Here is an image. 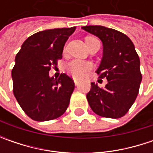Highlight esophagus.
<instances>
[{"label":"esophagus","instance_id":"obj_1","mask_svg":"<svg viewBox=\"0 0 153 153\" xmlns=\"http://www.w3.org/2000/svg\"><path fill=\"white\" fill-rule=\"evenodd\" d=\"M74 82H75V85H76V86H79L80 82H79V81H78V80L74 79Z\"/></svg>","mask_w":153,"mask_h":153}]
</instances>
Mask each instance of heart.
<instances>
[{
  "label": "heart",
  "instance_id": "obj_1",
  "mask_svg": "<svg viewBox=\"0 0 153 153\" xmlns=\"http://www.w3.org/2000/svg\"><path fill=\"white\" fill-rule=\"evenodd\" d=\"M92 37H87L86 42H88L89 40H92ZM66 71L68 73L71 74L72 76L76 78H81L84 76L86 74L88 73L91 70V65L88 62L82 61L78 59H74L71 60L66 65Z\"/></svg>",
  "mask_w": 153,
  "mask_h": 153
}]
</instances>
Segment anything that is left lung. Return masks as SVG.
I'll return each mask as SVG.
<instances>
[{
    "label": "left lung",
    "instance_id": "8db88e82",
    "mask_svg": "<svg viewBox=\"0 0 153 153\" xmlns=\"http://www.w3.org/2000/svg\"><path fill=\"white\" fill-rule=\"evenodd\" d=\"M101 40L103 58L96 71L106 78L105 88L92 82L87 100L94 113L103 117L119 118L132 106L138 95L142 75L140 58L132 41L125 34L100 25L82 27Z\"/></svg>",
    "mask_w": 153,
    "mask_h": 153
}]
</instances>
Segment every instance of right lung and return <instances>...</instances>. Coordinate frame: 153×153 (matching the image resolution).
I'll list each match as a JSON object with an SVG mask.
<instances>
[{"label": "right lung", "mask_w": 153, "mask_h": 153, "mask_svg": "<svg viewBox=\"0 0 153 153\" xmlns=\"http://www.w3.org/2000/svg\"><path fill=\"white\" fill-rule=\"evenodd\" d=\"M76 27L52 29L36 33L25 41L12 70L13 94L25 113L31 119L44 122L65 113L75 88L71 77L60 74L49 76Z\"/></svg>", "instance_id": "add662e5"}]
</instances>
